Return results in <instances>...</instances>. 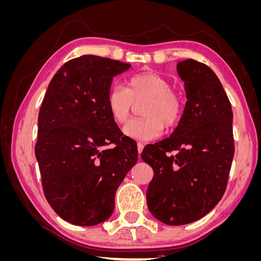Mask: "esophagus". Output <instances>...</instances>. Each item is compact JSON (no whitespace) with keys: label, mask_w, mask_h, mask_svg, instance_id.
Listing matches in <instances>:
<instances>
[{"label":"esophagus","mask_w":261,"mask_h":261,"mask_svg":"<svg viewBox=\"0 0 261 261\" xmlns=\"http://www.w3.org/2000/svg\"><path fill=\"white\" fill-rule=\"evenodd\" d=\"M143 149H144V145H143V143H137V150H138V154H139V156H140L141 151H143Z\"/></svg>","instance_id":"1"}]
</instances>
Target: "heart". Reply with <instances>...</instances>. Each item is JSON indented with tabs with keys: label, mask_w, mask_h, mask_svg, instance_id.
Listing matches in <instances>:
<instances>
[{
	"label": "heart",
	"mask_w": 261,
	"mask_h": 261,
	"mask_svg": "<svg viewBox=\"0 0 261 261\" xmlns=\"http://www.w3.org/2000/svg\"><path fill=\"white\" fill-rule=\"evenodd\" d=\"M141 118L129 121L123 127L129 138L149 141L159 137L163 126L173 129L179 124L184 113L181 94L172 88L171 82L155 72H143L132 76L126 88L113 86L108 92L107 105L113 121L123 124L132 112L134 105L143 103Z\"/></svg>",
	"instance_id": "1"
}]
</instances>
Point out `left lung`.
<instances>
[{"label":"left lung","mask_w":261,"mask_h":261,"mask_svg":"<svg viewBox=\"0 0 261 261\" xmlns=\"http://www.w3.org/2000/svg\"><path fill=\"white\" fill-rule=\"evenodd\" d=\"M177 73L187 98L183 117L169 138L141 152L153 170L148 209L168 225L192 223L216 207L234 156L232 108L215 72L189 59L177 63Z\"/></svg>","instance_id":"obj_1"}]
</instances>
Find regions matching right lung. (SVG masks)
<instances>
[{
	"label": "right lung",
	"mask_w": 261,
	"mask_h": 261,
	"mask_svg": "<svg viewBox=\"0 0 261 261\" xmlns=\"http://www.w3.org/2000/svg\"><path fill=\"white\" fill-rule=\"evenodd\" d=\"M129 67L83 55L66 62L46 89L35 153L46 200L72 224L92 226L111 217L116 189L137 162L136 143L121 133L107 105L113 77Z\"/></svg>",
	"instance_id": "add662e5"
}]
</instances>
